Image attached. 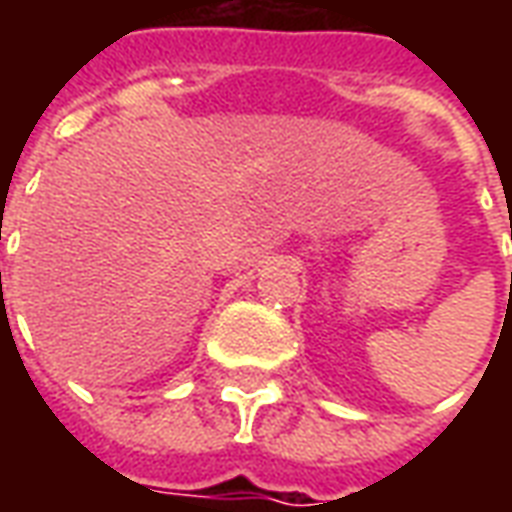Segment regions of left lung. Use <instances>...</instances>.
I'll use <instances>...</instances> for the list:
<instances>
[{"instance_id": "obj_1", "label": "left lung", "mask_w": 512, "mask_h": 512, "mask_svg": "<svg viewBox=\"0 0 512 512\" xmlns=\"http://www.w3.org/2000/svg\"><path fill=\"white\" fill-rule=\"evenodd\" d=\"M510 238H512V224H510Z\"/></svg>"}]
</instances>
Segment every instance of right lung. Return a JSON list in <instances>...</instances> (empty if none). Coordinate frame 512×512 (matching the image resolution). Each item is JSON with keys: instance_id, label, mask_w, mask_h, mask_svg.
Segmentation results:
<instances>
[{"instance_id": "obj_1", "label": "right lung", "mask_w": 512, "mask_h": 512, "mask_svg": "<svg viewBox=\"0 0 512 512\" xmlns=\"http://www.w3.org/2000/svg\"><path fill=\"white\" fill-rule=\"evenodd\" d=\"M0 277H2V274H0Z\"/></svg>"}]
</instances>
